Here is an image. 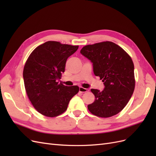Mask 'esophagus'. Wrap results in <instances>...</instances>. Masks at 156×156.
Returning a JSON list of instances; mask_svg holds the SVG:
<instances>
[{"label": "esophagus", "mask_w": 156, "mask_h": 156, "mask_svg": "<svg viewBox=\"0 0 156 156\" xmlns=\"http://www.w3.org/2000/svg\"><path fill=\"white\" fill-rule=\"evenodd\" d=\"M79 92H82V93H84V92H88V88H83V87H79Z\"/></svg>", "instance_id": "obj_1"}]
</instances>
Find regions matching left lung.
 Returning <instances> with one entry per match:
<instances>
[{
	"instance_id": "left-lung-1",
	"label": "left lung",
	"mask_w": 156,
	"mask_h": 156,
	"mask_svg": "<svg viewBox=\"0 0 156 156\" xmlns=\"http://www.w3.org/2000/svg\"><path fill=\"white\" fill-rule=\"evenodd\" d=\"M80 53L91 61L94 75L100 77L105 86L102 91L91 89L96 100L88 105L89 111L102 118L118 114L135 89L134 64L130 56L111 41L86 45Z\"/></svg>"
}]
</instances>
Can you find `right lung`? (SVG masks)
<instances>
[{
    "instance_id": "right-lung-1",
    "label": "right lung",
    "mask_w": 156,
    "mask_h": 156,
    "mask_svg": "<svg viewBox=\"0 0 156 156\" xmlns=\"http://www.w3.org/2000/svg\"><path fill=\"white\" fill-rule=\"evenodd\" d=\"M78 48L49 41L37 47L28 58L23 73L25 87L32 105L41 115L55 117L62 114L78 93L77 86L67 87L58 82L68 58Z\"/></svg>"
}]
</instances>
